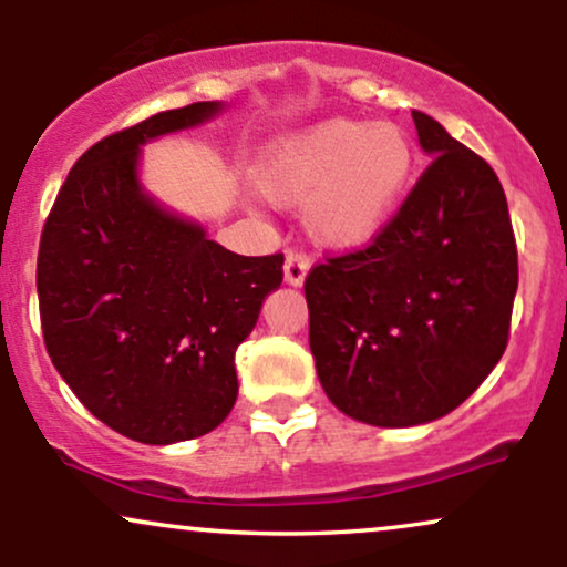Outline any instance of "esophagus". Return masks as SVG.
<instances>
[{
  "label": "esophagus",
  "mask_w": 567,
  "mask_h": 567,
  "mask_svg": "<svg viewBox=\"0 0 567 567\" xmlns=\"http://www.w3.org/2000/svg\"><path fill=\"white\" fill-rule=\"evenodd\" d=\"M309 266H311L309 256H306L303 250H298V247H290L288 258H285V282H288V285H303Z\"/></svg>",
  "instance_id": "obj_1"
}]
</instances>
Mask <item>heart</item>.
I'll list each match as a JSON object with an SVG mask.
<instances>
[{
	"label": "heart",
	"mask_w": 567,
	"mask_h": 567,
	"mask_svg": "<svg viewBox=\"0 0 567 567\" xmlns=\"http://www.w3.org/2000/svg\"><path fill=\"white\" fill-rule=\"evenodd\" d=\"M413 171V141L400 125L330 120L277 141L258 165L256 184L277 205L303 202L311 237L349 250L379 237Z\"/></svg>",
	"instance_id": "obj_1"
}]
</instances>
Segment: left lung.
Here are the masks:
<instances>
[{"label": "left lung", "instance_id": "obj_1", "mask_svg": "<svg viewBox=\"0 0 567 567\" xmlns=\"http://www.w3.org/2000/svg\"><path fill=\"white\" fill-rule=\"evenodd\" d=\"M432 162L383 231L311 266L309 347L330 402L373 426L442 419L509 343L517 243L493 167L413 112Z\"/></svg>", "mask_w": 567, "mask_h": 567}]
</instances>
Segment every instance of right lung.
<instances>
[{
  "label": "right lung",
  "mask_w": 567,
  "mask_h": 567,
  "mask_svg": "<svg viewBox=\"0 0 567 567\" xmlns=\"http://www.w3.org/2000/svg\"><path fill=\"white\" fill-rule=\"evenodd\" d=\"M159 112L76 159L39 239L50 360L95 419L146 445L202 437L237 400V347L282 282V252L237 256L162 210L135 178L141 143L210 120Z\"/></svg>",
  "instance_id": "obj_1"
}]
</instances>
